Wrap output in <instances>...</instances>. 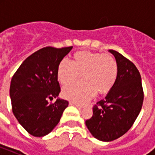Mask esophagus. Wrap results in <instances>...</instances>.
I'll list each match as a JSON object with an SVG mask.
<instances>
[{"instance_id":"1","label":"esophagus","mask_w":155,"mask_h":155,"mask_svg":"<svg viewBox=\"0 0 155 155\" xmlns=\"http://www.w3.org/2000/svg\"><path fill=\"white\" fill-rule=\"evenodd\" d=\"M70 104H71V105L75 106V107H76V108H77L78 109H79V110H81V109H82V108H83L82 106H80V105H78V104H75L72 103V102H70Z\"/></svg>"}]
</instances>
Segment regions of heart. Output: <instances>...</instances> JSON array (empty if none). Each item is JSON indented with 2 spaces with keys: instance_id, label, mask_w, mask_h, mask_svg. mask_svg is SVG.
Returning <instances> with one entry per match:
<instances>
[{
  "instance_id": "obj_1",
  "label": "heart",
  "mask_w": 155,
  "mask_h": 155,
  "mask_svg": "<svg viewBox=\"0 0 155 155\" xmlns=\"http://www.w3.org/2000/svg\"><path fill=\"white\" fill-rule=\"evenodd\" d=\"M82 75V82L68 84L62 90L65 99L83 104L99 94L108 93L117 77V64L112 56L101 53L79 51L73 60L63 59L58 66L57 78L61 84L75 81Z\"/></svg>"
}]
</instances>
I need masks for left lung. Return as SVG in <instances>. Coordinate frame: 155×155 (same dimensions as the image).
<instances>
[{
  "instance_id": "left-lung-1",
  "label": "left lung",
  "mask_w": 155,
  "mask_h": 155,
  "mask_svg": "<svg viewBox=\"0 0 155 155\" xmlns=\"http://www.w3.org/2000/svg\"><path fill=\"white\" fill-rule=\"evenodd\" d=\"M117 64V77L104 99L92 108L85 121L95 138L111 142L124 135L137 119L143 103L142 78L134 63L119 52L109 50Z\"/></svg>"
}]
</instances>
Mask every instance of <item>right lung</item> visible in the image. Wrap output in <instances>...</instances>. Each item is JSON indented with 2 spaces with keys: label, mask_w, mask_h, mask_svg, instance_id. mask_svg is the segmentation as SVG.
Instances as JSON below:
<instances>
[{
  "label": "right lung",
  "mask_w": 155,
  "mask_h": 155,
  "mask_svg": "<svg viewBox=\"0 0 155 155\" xmlns=\"http://www.w3.org/2000/svg\"><path fill=\"white\" fill-rule=\"evenodd\" d=\"M72 47L38 50L23 62L10 83L13 113L30 134L43 137L51 132L60 120L68 101L60 99L57 78L58 66ZM56 98L54 103L48 100Z\"/></svg>",
  "instance_id": "right-lung-1"
}]
</instances>
